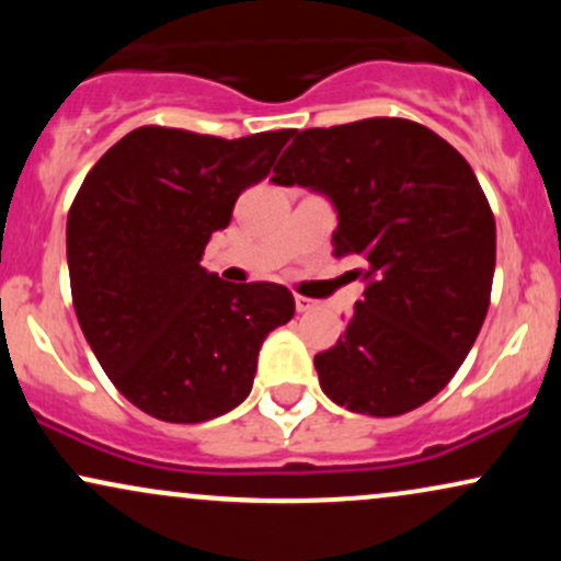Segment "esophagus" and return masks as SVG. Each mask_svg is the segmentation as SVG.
Returning <instances> with one entry per match:
<instances>
[{
    "instance_id": "esophagus-1",
    "label": "esophagus",
    "mask_w": 561,
    "mask_h": 561,
    "mask_svg": "<svg viewBox=\"0 0 561 561\" xmlns=\"http://www.w3.org/2000/svg\"><path fill=\"white\" fill-rule=\"evenodd\" d=\"M295 308H298V313L311 311L313 300H311V298H302V295H295Z\"/></svg>"
}]
</instances>
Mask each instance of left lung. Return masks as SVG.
I'll return each instance as SVG.
<instances>
[{
  "label": "left lung",
  "instance_id": "obj_1",
  "mask_svg": "<svg viewBox=\"0 0 561 561\" xmlns=\"http://www.w3.org/2000/svg\"><path fill=\"white\" fill-rule=\"evenodd\" d=\"M272 182L311 186L337 208L334 255H362L364 298L313 364L347 411L401 416L465 364L491 306L495 221L446 139L409 118L293 134Z\"/></svg>",
  "mask_w": 561,
  "mask_h": 561
}]
</instances>
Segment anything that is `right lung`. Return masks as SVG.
<instances>
[{
	"label": "right lung",
	"mask_w": 561,
	"mask_h": 561,
	"mask_svg": "<svg viewBox=\"0 0 561 561\" xmlns=\"http://www.w3.org/2000/svg\"><path fill=\"white\" fill-rule=\"evenodd\" d=\"M293 134L139 126L83 179L66 231L76 317L105 375L145 414L173 424L227 414L253 388L263 340L293 319L287 287L231 285L199 266Z\"/></svg>",
	"instance_id": "add662e5"
}]
</instances>
